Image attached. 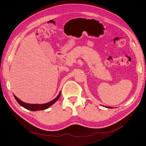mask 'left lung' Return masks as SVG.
<instances>
[{"label":"left lung","instance_id":"8db88e82","mask_svg":"<svg viewBox=\"0 0 146 146\" xmlns=\"http://www.w3.org/2000/svg\"><path fill=\"white\" fill-rule=\"evenodd\" d=\"M104 107H105L106 108H109V109H113V108H111V107H108V106H103Z\"/></svg>","mask_w":146,"mask_h":146}]
</instances>
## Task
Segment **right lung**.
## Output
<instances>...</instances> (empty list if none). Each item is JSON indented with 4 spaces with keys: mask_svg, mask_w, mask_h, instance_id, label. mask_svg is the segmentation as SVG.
<instances>
[{
    "mask_svg": "<svg viewBox=\"0 0 146 146\" xmlns=\"http://www.w3.org/2000/svg\"><path fill=\"white\" fill-rule=\"evenodd\" d=\"M61 91L59 92L58 95L52 100L47 102L46 103L44 104H30V103H27L25 102H23L22 100H21L19 99H18L15 95H14V96L15 99H16L17 102L19 103V105L21 106L22 107L24 108L25 109L31 110V111H38V110H46L48 108H49L51 106H52L53 104H54L59 98L60 96Z\"/></svg>",
    "mask_w": 146,
    "mask_h": 146,
    "instance_id": "add662e5",
    "label": "right lung"
}]
</instances>
